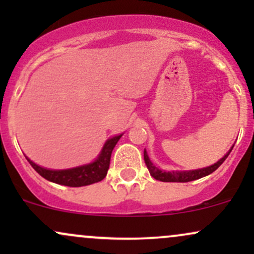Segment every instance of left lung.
<instances>
[{
    "label": "left lung",
    "mask_w": 254,
    "mask_h": 254,
    "mask_svg": "<svg viewBox=\"0 0 254 254\" xmlns=\"http://www.w3.org/2000/svg\"><path fill=\"white\" fill-rule=\"evenodd\" d=\"M234 147V145H233ZM233 147L230 148L228 153L224 155L222 159H220L216 164L208 166V167L204 168H199V170H191V171H162L160 168H157L153 162L150 161L149 156H148L147 150L144 149V161L145 165H147L148 170H149L150 176L154 178V179L160 180V182H165V183H188V182H192V180H197L199 178L206 177L209 174H211L212 172H215L220 167L221 165L223 164L224 160L227 159L229 155V153L232 151Z\"/></svg>",
    "instance_id": "obj_1"
}]
</instances>
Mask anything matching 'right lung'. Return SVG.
Segmentation results:
<instances>
[{
	"label": "right lung",
	"instance_id": "add662e5",
	"mask_svg": "<svg viewBox=\"0 0 254 254\" xmlns=\"http://www.w3.org/2000/svg\"><path fill=\"white\" fill-rule=\"evenodd\" d=\"M122 136H123V133L111 137L105 142L103 149L94 161L82 166H77V167L66 168V170H50V168H45L34 164L27 156H26V159L32 167L49 182L64 186H70V188L90 185V184L101 182L106 177L110 167L111 154H112L113 148L116 147Z\"/></svg>",
	"mask_w": 254,
	"mask_h": 254
}]
</instances>
